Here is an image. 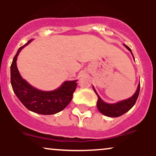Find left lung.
Here are the masks:
<instances>
[{
	"label": "left lung",
	"mask_w": 156,
	"mask_h": 156,
	"mask_svg": "<svg viewBox=\"0 0 156 156\" xmlns=\"http://www.w3.org/2000/svg\"><path fill=\"white\" fill-rule=\"evenodd\" d=\"M124 45L132 53L130 48L128 45H126V44H124ZM132 55H133V53H132ZM93 89H94V87H93ZM94 91L98 97V102H97V107H98L99 112L101 114H103V115L107 116V117H120V116L124 114L127 112H128L136 103L138 96H139V91H140V83H139V85H138L136 92H135V94L131 98L125 100V101H119L117 103H114V104H109V103H106L103 102L98 94V93L96 92L94 89Z\"/></svg>",
	"instance_id": "8db88e82"
}]
</instances>
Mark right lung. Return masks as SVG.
Returning <instances> with one entry per match:
<instances>
[{"label": "right lung", "mask_w": 156, "mask_h": 156, "mask_svg": "<svg viewBox=\"0 0 156 156\" xmlns=\"http://www.w3.org/2000/svg\"><path fill=\"white\" fill-rule=\"evenodd\" d=\"M32 40L20 47L14 57L11 65V83L16 96L28 110L37 114L50 115L61 112L65 108L73 98L76 90V80L65 81L62 87L51 91L44 92L34 88L20 75L16 65L20 51Z\"/></svg>", "instance_id": "right-lung-1"}]
</instances>
